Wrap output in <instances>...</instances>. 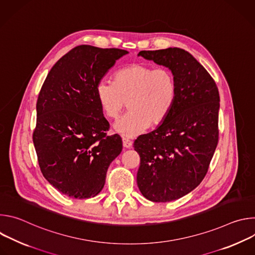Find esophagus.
<instances>
[{
    "instance_id": "obj_1",
    "label": "esophagus",
    "mask_w": 255,
    "mask_h": 255,
    "mask_svg": "<svg viewBox=\"0 0 255 255\" xmlns=\"http://www.w3.org/2000/svg\"><path fill=\"white\" fill-rule=\"evenodd\" d=\"M122 142H123V146L125 148H131L132 147V141L129 140L128 138H123Z\"/></svg>"
}]
</instances>
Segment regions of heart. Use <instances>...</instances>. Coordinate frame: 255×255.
<instances>
[{"label":"heart","instance_id":"b5f03b06","mask_svg":"<svg viewBox=\"0 0 255 255\" xmlns=\"http://www.w3.org/2000/svg\"><path fill=\"white\" fill-rule=\"evenodd\" d=\"M176 95L177 84L170 69L143 63L118 70L114 83L102 80L96 86L97 100L108 118H117L126 103L129 110L114 124V130L125 137H135L150 124H160L170 113Z\"/></svg>","mask_w":255,"mask_h":255}]
</instances>
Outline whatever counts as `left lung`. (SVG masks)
Segmentation results:
<instances>
[{
    "instance_id": "obj_1",
    "label": "left lung",
    "mask_w": 255,
    "mask_h": 255,
    "mask_svg": "<svg viewBox=\"0 0 255 255\" xmlns=\"http://www.w3.org/2000/svg\"><path fill=\"white\" fill-rule=\"evenodd\" d=\"M138 56L168 67L177 84L168 116L134 142L141 194L152 202H170L196 189L208 171L219 139V91L205 67L184 49L142 50Z\"/></svg>"
}]
</instances>
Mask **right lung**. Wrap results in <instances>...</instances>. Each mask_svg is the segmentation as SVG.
<instances>
[{"label":"right lung","instance_id":"right-lung-1","mask_svg":"<svg viewBox=\"0 0 255 255\" xmlns=\"http://www.w3.org/2000/svg\"><path fill=\"white\" fill-rule=\"evenodd\" d=\"M127 53L77 46L52 66L43 83L36 104L33 143L43 176L63 195L97 196L109 165L122 151L121 137L105 133L109 122L97 100L96 86Z\"/></svg>","mask_w":255,"mask_h":255}]
</instances>
